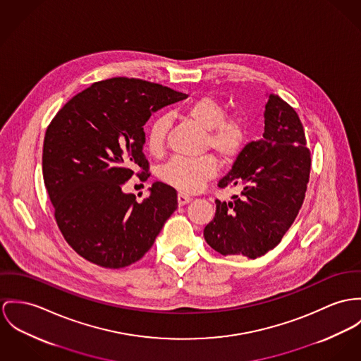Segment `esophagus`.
<instances>
[{
	"instance_id": "34e87169",
	"label": "esophagus",
	"mask_w": 361,
	"mask_h": 361,
	"mask_svg": "<svg viewBox=\"0 0 361 361\" xmlns=\"http://www.w3.org/2000/svg\"><path fill=\"white\" fill-rule=\"evenodd\" d=\"M177 200H178V206H184V204L190 203V202L192 200V197H190V196H187V195L178 194Z\"/></svg>"
}]
</instances>
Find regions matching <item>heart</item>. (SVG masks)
<instances>
[{"instance_id":"1","label":"heart","mask_w":361,"mask_h":361,"mask_svg":"<svg viewBox=\"0 0 361 361\" xmlns=\"http://www.w3.org/2000/svg\"><path fill=\"white\" fill-rule=\"evenodd\" d=\"M185 114L199 128L206 130V145L216 151L222 159L235 158L246 145V125L238 118H225L226 112L217 99L212 96L197 97L185 107ZM167 129V115H157L149 122L145 136V148L149 154L155 155L162 151ZM217 170V161L212 155L197 158L176 157L162 166L159 176L180 192L194 194L216 176Z\"/></svg>"}]
</instances>
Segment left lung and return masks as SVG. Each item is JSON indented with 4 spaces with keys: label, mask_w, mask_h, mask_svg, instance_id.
Here are the masks:
<instances>
[{
    "label": "left lung",
    "mask_w": 361,
    "mask_h": 361,
    "mask_svg": "<svg viewBox=\"0 0 361 361\" xmlns=\"http://www.w3.org/2000/svg\"><path fill=\"white\" fill-rule=\"evenodd\" d=\"M262 139L239 152L219 187H242L240 196L216 200V216L203 236L222 255L251 259L276 247L295 220L310 173V152L298 114L281 97L267 93Z\"/></svg>",
    "instance_id": "8db88e82"
}]
</instances>
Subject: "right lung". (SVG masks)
I'll return each mask as SVG.
<instances>
[{
  "label": "right lung",
  "instance_id": "obj_1",
  "mask_svg": "<svg viewBox=\"0 0 361 361\" xmlns=\"http://www.w3.org/2000/svg\"><path fill=\"white\" fill-rule=\"evenodd\" d=\"M184 99L166 86L119 77L93 83L52 119L44 183L60 232L85 259L111 269L139 261L177 209L176 190L164 183H154L142 202L122 187L136 167L140 178L149 176L142 126L152 112Z\"/></svg>",
  "mask_w": 361,
  "mask_h": 361
}]
</instances>
